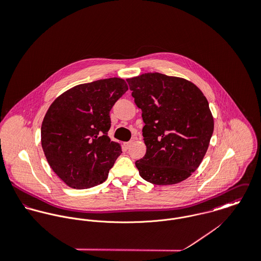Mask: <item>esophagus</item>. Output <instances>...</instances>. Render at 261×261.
I'll return each mask as SVG.
<instances>
[{
    "mask_svg": "<svg viewBox=\"0 0 261 261\" xmlns=\"http://www.w3.org/2000/svg\"><path fill=\"white\" fill-rule=\"evenodd\" d=\"M133 144H134V140H130V141H128L127 143H125L124 146H125L126 149H129V148L133 146Z\"/></svg>",
    "mask_w": 261,
    "mask_h": 261,
    "instance_id": "1",
    "label": "esophagus"
}]
</instances>
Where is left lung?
I'll use <instances>...</instances> for the list:
<instances>
[{"label": "left lung", "instance_id": "left-lung-1", "mask_svg": "<svg viewBox=\"0 0 261 261\" xmlns=\"http://www.w3.org/2000/svg\"><path fill=\"white\" fill-rule=\"evenodd\" d=\"M126 81L145 122L147 151L136 162L141 177L154 185L186 180L201 164L214 130L207 98L180 77L154 72Z\"/></svg>", "mask_w": 261, "mask_h": 261}]
</instances>
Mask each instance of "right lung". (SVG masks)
Segmentation results:
<instances>
[{
  "label": "right lung",
  "instance_id": "obj_1",
  "mask_svg": "<svg viewBox=\"0 0 261 261\" xmlns=\"http://www.w3.org/2000/svg\"><path fill=\"white\" fill-rule=\"evenodd\" d=\"M128 89L121 78L74 86L50 106L41 126V144L54 173L74 189L103 183L122 152L109 137L114 103Z\"/></svg>",
  "mask_w": 261,
  "mask_h": 261
}]
</instances>
